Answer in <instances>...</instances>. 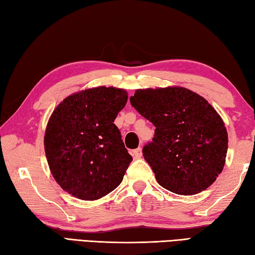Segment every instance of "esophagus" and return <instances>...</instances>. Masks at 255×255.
Returning a JSON list of instances; mask_svg holds the SVG:
<instances>
[{
	"mask_svg": "<svg viewBox=\"0 0 255 255\" xmlns=\"http://www.w3.org/2000/svg\"><path fill=\"white\" fill-rule=\"evenodd\" d=\"M131 155L135 158H140L141 157V155H143V153H141V148L140 147H138V148H136V149H133L132 152H131Z\"/></svg>",
	"mask_w": 255,
	"mask_h": 255,
	"instance_id": "obj_1",
	"label": "esophagus"
}]
</instances>
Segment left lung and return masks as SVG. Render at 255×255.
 Masks as SVG:
<instances>
[{
  "instance_id": "obj_1",
  "label": "left lung",
  "mask_w": 255,
  "mask_h": 255,
  "mask_svg": "<svg viewBox=\"0 0 255 255\" xmlns=\"http://www.w3.org/2000/svg\"><path fill=\"white\" fill-rule=\"evenodd\" d=\"M129 100L155 126L143 155L158 184L183 196L210 187L224 169L228 136L208 101L180 86L136 90Z\"/></svg>"
}]
</instances>
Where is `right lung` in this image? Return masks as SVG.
<instances>
[{"label": "right lung", "mask_w": 255, "mask_h": 255, "mask_svg": "<svg viewBox=\"0 0 255 255\" xmlns=\"http://www.w3.org/2000/svg\"><path fill=\"white\" fill-rule=\"evenodd\" d=\"M127 99L125 90L99 86L72 94L54 110L46 157L56 182L70 195L97 200L122 183L132 157L114 122Z\"/></svg>", "instance_id": "obj_1"}]
</instances>
